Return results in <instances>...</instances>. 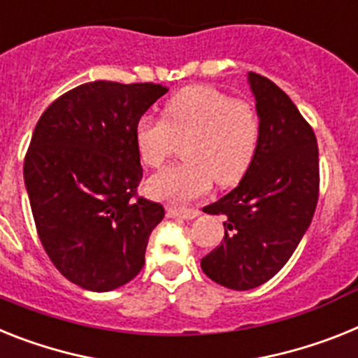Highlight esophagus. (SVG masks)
Masks as SVG:
<instances>
[{"mask_svg":"<svg viewBox=\"0 0 358 358\" xmlns=\"http://www.w3.org/2000/svg\"><path fill=\"white\" fill-rule=\"evenodd\" d=\"M198 215H200V211L194 209V207H169V209H167V216H169V218L193 220Z\"/></svg>","mask_w":358,"mask_h":358,"instance_id":"obj_1","label":"esophagus"}]
</instances>
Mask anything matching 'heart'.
Here are the masks:
<instances>
[{
	"instance_id": "1",
	"label": "heart",
	"mask_w": 358,
	"mask_h": 358,
	"mask_svg": "<svg viewBox=\"0 0 358 358\" xmlns=\"http://www.w3.org/2000/svg\"><path fill=\"white\" fill-rule=\"evenodd\" d=\"M133 138L138 158L151 169L162 167L176 142L184 140L185 160L147 180V193L156 200L185 203L206 194L213 180L229 187L244 178L257 152L260 120L248 101L193 85L171 96L162 120H138Z\"/></svg>"
}]
</instances>
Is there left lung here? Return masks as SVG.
<instances>
[{
  "mask_svg": "<svg viewBox=\"0 0 358 358\" xmlns=\"http://www.w3.org/2000/svg\"><path fill=\"white\" fill-rule=\"evenodd\" d=\"M260 120L253 164L231 193L203 207L224 215V242L202 258L203 273L224 287L248 291L280 271L306 235L318 200L313 129L271 80L249 72Z\"/></svg>",
  "mask_w": 358,
  "mask_h": 358,
  "instance_id": "obj_1",
  "label": "left lung"
}]
</instances>
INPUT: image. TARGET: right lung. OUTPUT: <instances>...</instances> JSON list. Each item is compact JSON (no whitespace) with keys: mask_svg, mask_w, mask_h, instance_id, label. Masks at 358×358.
Segmentation results:
<instances>
[{"mask_svg":"<svg viewBox=\"0 0 358 358\" xmlns=\"http://www.w3.org/2000/svg\"><path fill=\"white\" fill-rule=\"evenodd\" d=\"M167 89L83 83L36 123L23 178L36 229L59 273L83 289L122 287L142 271L160 203L136 196L142 165L136 122Z\"/></svg>","mask_w":358,"mask_h":358,"instance_id":"1","label":"right lung"}]
</instances>
